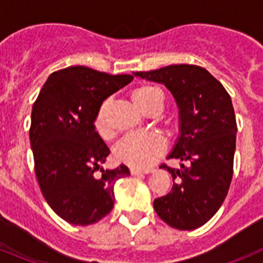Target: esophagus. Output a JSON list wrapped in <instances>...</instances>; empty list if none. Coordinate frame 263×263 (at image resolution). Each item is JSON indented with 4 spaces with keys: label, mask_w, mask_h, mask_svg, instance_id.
Masks as SVG:
<instances>
[{
    "label": "esophagus",
    "mask_w": 263,
    "mask_h": 263,
    "mask_svg": "<svg viewBox=\"0 0 263 263\" xmlns=\"http://www.w3.org/2000/svg\"><path fill=\"white\" fill-rule=\"evenodd\" d=\"M154 170H137V168H132L130 170V174L133 176L136 175H143V174H152Z\"/></svg>",
    "instance_id": "esophagus-1"
}]
</instances>
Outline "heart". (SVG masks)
<instances>
[{
  "label": "heart",
  "instance_id": "obj_1",
  "mask_svg": "<svg viewBox=\"0 0 263 263\" xmlns=\"http://www.w3.org/2000/svg\"><path fill=\"white\" fill-rule=\"evenodd\" d=\"M133 103L145 115H158L163 108L164 96L159 88L154 85H141L132 93ZM109 101L100 105L93 120L96 133L103 138L110 137L111 130L108 124ZM164 143L157 134H130L125 137L115 148V158L120 163L127 164L137 170H146L154 164L155 160L163 154Z\"/></svg>",
  "mask_w": 263,
  "mask_h": 263
}]
</instances>
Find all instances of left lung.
Wrapping results in <instances>:
<instances>
[{
  "label": "left lung",
  "mask_w": 263,
  "mask_h": 263,
  "mask_svg": "<svg viewBox=\"0 0 263 263\" xmlns=\"http://www.w3.org/2000/svg\"><path fill=\"white\" fill-rule=\"evenodd\" d=\"M137 78L162 84L179 109V136L167 158L180 168L162 164L173 176L171 191L154 200L157 215L170 227L194 231L222 205L233 176L236 116L231 96L205 68L175 64Z\"/></svg>",
  "instance_id": "1"
}]
</instances>
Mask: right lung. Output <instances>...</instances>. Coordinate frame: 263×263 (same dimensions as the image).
Segmentation results:
<instances>
[{
    "label": "right lung",
    "mask_w": 263,
    "mask_h": 263,
    "mask_svg": "<svg viewBox=\"0 0 263 263\" xmlns=\"http://www.w3.org/2000/svg\"><path fill=\"white\" fill-rule=\"evenodd\" d=\"M133 79L68 67L48 76L32 105L36 179L48 205L69 224L90 225L105 217L115 205L116 182L130 175L125 164L103 167L110 150L93 120L104 100Z\"/></svg>",
    "instance_id": "obj_1"
}]
</instances>
